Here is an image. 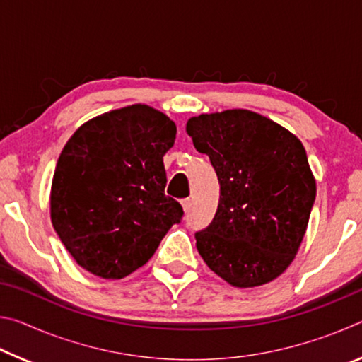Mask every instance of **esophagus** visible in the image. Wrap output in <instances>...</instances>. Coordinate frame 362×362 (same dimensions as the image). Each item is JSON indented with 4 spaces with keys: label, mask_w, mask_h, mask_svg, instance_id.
<instances>
[{
    "label": "esophagus",
    "mask_w": 362,
    "mask_h": 362,
    "mask_svg": "<svg viewBox=\"0 0 362 362\" xmlns=\"http://www.w3.org/2000/svg\"><path fill=\"white\" fill-rule=\"evenodd\" d=\"M182 207H183V211L188 212L189 209H192V199H189V198L183 199V201H182Z\"/></svg>",
    "instance_id": "34e87169"
}]
</instances>
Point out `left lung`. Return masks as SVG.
<instances>
[{"instance_id":"8db88e82","label":"left lung","mask_w":362,"mask_h":362,"mask_svg":"<svg viewBox=\"0 0 362 362\" xmlns=\"http://www.w3.org/2000/svg\"><path fill=\"white\" fill-rule=\"evenodd\" d=\"M187 132L220 183L216 216L194 233L199 255L231 286L278 278L297 254L316 198L302 142L249 110L194 116Z\"/></svg>"}]
</instances>
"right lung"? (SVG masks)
<instances>
[{"mask_svg":"<svg viewBox=\"0 0 362 362\" xmlns=\"http://www.w3.org/2000/svg\"><path fill=\"white\" fill-rule=\"evenodd\" d=\"M175 132L166 115L139 103L97 116L70 137L54 173L51 220L78 265L124 278L180 223L182 206L164 193L163 156Z\"/></svg>","mask_w":362,"mask_h":362,"instance_id":"obj_1","label":"right lung"}]
</instances>
